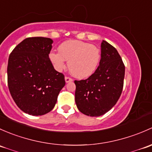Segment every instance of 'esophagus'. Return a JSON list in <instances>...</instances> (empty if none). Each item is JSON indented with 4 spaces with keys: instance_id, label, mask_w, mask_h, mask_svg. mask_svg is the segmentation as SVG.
Returning <instances> with one entry per match:
<instances>
[{
    "instance_id": "esophagus-1",
    "label": "esophagus",
    "mask_w": 152,
    "mask_h": 152,
    "mask_svg": "<svg viewBox=\"0 0 152 152\" xmlns=\"http://www.w3.org/2000/svg\"><path fill=\"white\" fill-rule=\"evenodd\" d=\"M73 80L72 79L71 77H65V81H66V83H69V82H72V81Z\"/></svg>"
}]
</instances>
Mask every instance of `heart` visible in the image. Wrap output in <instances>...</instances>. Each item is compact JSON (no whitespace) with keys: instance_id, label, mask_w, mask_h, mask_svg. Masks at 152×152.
<instances>
[{"instance_id":"b5f03b06","label":"heart","mask_w":152,"mask_h":152,"mask_svg":"<svg viewBox=\"0 0 152 152\" xmlns=\"http://www.w3.org/2000/svg\"><path fill=\"white\" fill-rule=\"evenodd\" d=\"M50 61L58 71H61L68 61L71 74L78 78H87L97 69L101 59V52L97 47L79 40H69L58 47V51L50 53Z\"/></svg>"}]
</instances>
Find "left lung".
I'll return each mask as SVG.
<instances>
[{
  "label": "left lung",
  "instance_id": "left-lung-1",
  "mask_svg": "<svg viewBox=\"0 0 152 152\" xmlns=\"http://www.w3.org/2000/svg\"><path fill=\"white\" fill-rule=\"evenodd\" d=\"M125 66L114 47L103 40L97 69L86 80H75L78 110L89 116H100L116 104L124 86Z\"/></svg>",
  "mask_w": 152,
  "mask_h": 152
}]
</instances>
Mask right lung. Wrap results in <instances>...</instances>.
I'll list each match as a JSON object with an SVG mask.
<instances>
[{"instance_id": "add662e5", "label": "right lung", "mask_w": 152, "mask_h": 152, "mask_svg": "<svg viewBox=\"0 0 152 152\" xmlns=\"http://www.w3.org/2000/svg\"><path fill=\"white\" fill-rule=\"evenodd\" d=\"M53 40L29 37L9 55L8 86L19 108L32 115H42L53 109L64 75L54 69L49 58Z\"/></svg>"}]
</instances>
